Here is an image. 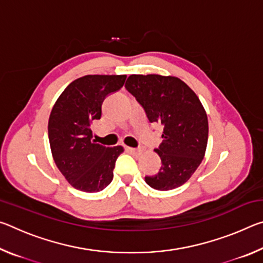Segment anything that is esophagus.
<instances>
[{"instance_id": "34e87169", "label": "esophagus", "mask_w": 263, "mask_h": 263, "mask_svg": "<svg viewBox=\"0 0 263 263\" xmlns=\"http://www.w3.org/2000/svg\"><path fill=\"white\" fill-rule=\"evenodd\" d=\"M127 152H130L135 155H140L142 153V149L141 148H133V147H126Z\"/></svg>"}]
</instances>
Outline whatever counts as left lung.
I'll use <instances>...</instances> for the list:
<instances>
[{
    "label": "left lung",
    "instance_id": "1",
    "mask_svg": "<svg viewBox=\"0 0 263 263\" xmlns=\"http://www.w3.org/2000/svg\"><path fill=\"white\" fill-rule=\"evenodd\" d=\"M125 88L136 97L151 123L163 125L158 174L145 176L149 186L172 190L184 184L201 164L208 144V116L197 95L175 77L158 74L127 78Z\"/></svg>",
    "mask_w": 263,
    "mask_h": 263
}]
</instances>
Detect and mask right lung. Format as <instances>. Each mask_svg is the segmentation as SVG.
<instances>
[{
	"instance_id": "add662e5",
	"label": "right lung",
	"mask_w": 263,
	"mask_h": 263,
	"mask_svg": "<svg viewBox=\"0 0 263 263\" xmlns=\"http://www.w3.org/2000/svg\"><path fill=\"white\" fill-rule=\"evenodd\" d=\"M126 75H86L69 83L57 100L48 119L53 159L70 185L97 193L114 177L122 146L105 147L92 139L90 125L102 116L105 97L119 90Z\"/></svg>"
}]
</instances>
